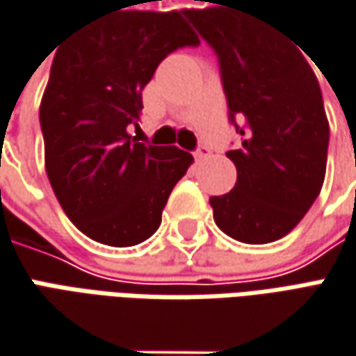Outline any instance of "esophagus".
<instances>
[{"label": "esophagus", "mask_w": 356, "mask_h": 356, "mask_svg": "<svg viewBox=\"0 0 356 356\" xmlns=\"http://www.w3.org/2000/svg\"><path fill=\"white\" fill-rule=\"evenodd\" d=\"M209 153H211V151H209V147H205V145H199V147H197V151H195V159H197V161H201V159L209 157Z\"/></svg>", "instance_id": "obj_1"}]
</instances>
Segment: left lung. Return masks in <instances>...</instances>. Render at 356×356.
Segmentation results:
<instances>
[{
  "label": "left lung",
  "mask_w": 356,
  "mask_h": 356,
  "mask_svg": "<svg viewBox=\"0 0 356 356\" xmlns=\"http://www.w3.org/2000/svg\"><path fill=\"white\" fill-rule=\"evenodd\" d=\"M215 1L183 11L219 57L231 121L245 125H235L241 147L227 153L237 183L209 203L223 233L263 245L291 233L321 193L329 119L315 71L257 1Z\"/></svg>",
  "instance_id": "obj_1"
}]
</instances>
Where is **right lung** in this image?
<instances>
[{
	"instance_id": "1",
	"label": "right lung",
	"mask_w": 356,
	"mask_h": 356,
	"mask_svg": "<svg viewBox=\"0 0 356 356\" xmlns=\"http://www.w3.org/2000/svg\"><path fill=\"white\" fill-rule=\"evenodd\" d=\"M185 11L125 9L93 19L57 49L39 105L45 171L61 209L89 239L131 247L161 225L165 203L193 163L191 153L139 143L157 65L197 45Z\"/></svg>"
}]
</instances>
